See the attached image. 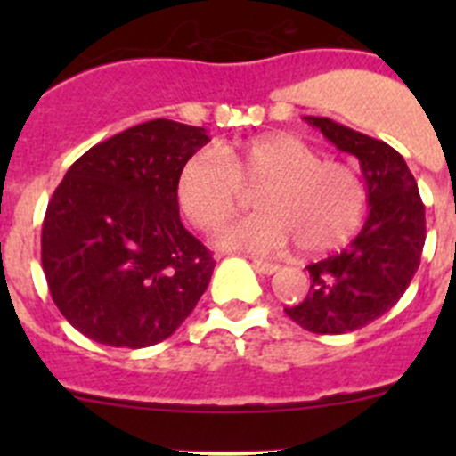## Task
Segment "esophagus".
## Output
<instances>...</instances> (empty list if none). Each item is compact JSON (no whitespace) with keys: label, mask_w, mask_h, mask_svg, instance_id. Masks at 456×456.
<instances>
[{"label":"esophagus","mask_w":456,"mask_h":456,"mask_svg":"<svg viewBox=\"0 0 456 456\" xmlns=\"http://www.w3.org/2000/svg\"><path fill=\"white\" fill-rule=\"evenodd\" d=\"M254 269H256V271H260V273H265V275H271V273H275V271H278L280 266H278V265H273V262L254 260Z\"/></svg>","instance_id":"34e87169"}]
</instances>
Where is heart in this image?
<instances>
[{"label": "heart", "mask_w": 456, "mask_h": 456, "mask_svg": "<svg viewBox=\"0 0 456 456\" xmlns=\"http://www.w3.org/2000/svg\"><path fill=\"white\" fill-rule=\"evenodd\" d=\"M257 186L260 211L220 233L223 249L275 256L296 240L302 254H329L355 236L369 209V187L357 167L324 160L291 134L194 151L183 163L176 194L196 229L216 232L236 214L242 190Z\"/></svg>", "instance_id": "obj_1"}]
</instances>
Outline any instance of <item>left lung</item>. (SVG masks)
I'll use <instances>...</instances> for the list:
<instances>
[{
    "label": "left lung",
    "instance_id": "1",
    "mask_svg": "<svg viewBox=\"0 0 456 456\" xmlns=\"http://www.w3.org/2000/svg\"><path fill=\"white\" fill-rule=\"evenodd\" d=\"M305 118L360 160L370 214L346 249L306 266L314 280L309 296L284 311L311 333H351L393 309L408 289L424 251L426 209L406 160L388 142L333 118Z\"/></svg>",
    "mask_w": 456,
    "mask_h": 456
}]
</instances>
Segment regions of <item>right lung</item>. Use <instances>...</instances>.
<instances>
[{
    "instance_id": "right-lung-1",
    "label": "right lung",
    "mask_w": 456,
    "mask_h": 456,
    "mask_svg": "<svg viewBox=\"0 0 456 456\" xmlns=\"http://www.w3.org/2000/svg\"><path fill=\"white\" fill-rule=\"evenodd\" d=\"M205 127L154 118L90 147L48 202L41 266L61 315L94 342L167 339L199 305L216 260L178 216L183 163Z\"/></svg>"
}]
</instances>
